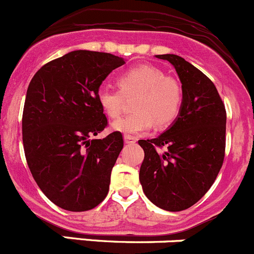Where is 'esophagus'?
I'll return each mask as SVG.
<instances>
[{"mask_svg": "<svg viewBox=\"0 0 254 254\" xmlns=\"http://www.w3.org/2000/svg\"><path fill=\"white\" fill-rule=\"evenodd\" d=\"M135 142H137V138L133 137V135H129V134L125 135V143H127V144H134Z\"/></svg>", "mask_w": 254, "mask_h": 254, "instance_id": "esophagus-1", "label": "esophagus"}]
</instances>
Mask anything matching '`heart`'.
<instances>
[{"label":"heart","instance_id":"1","mask_svg":"<svg viewBox=\"0 0 254 254\" xmlns=\"http://www.w3.org/2000/svg\"><path fill=\"white\" fill-rule=\"evenodd\" d=\"M120 90L101 87L97 101L110 119H119L126 107V99L134 98V112L115 122L114 128L127 134L148 130L172 124L179 115L183 104V91L179 82L164 71L150 65L133 67L120 75Z\"/></svg>","mask_w":254,"mask_h":254}]
</instances>
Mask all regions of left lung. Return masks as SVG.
Here are the masks:
<instances>
[{"label":"left lung","instance_id":"obj_1","mask_svg":"<svg viewBox=\"0 0 254 254\" xmlns=\"http://www.w3.org/2000/svg\"><path fill=\"white\" fill-rule=\"evenodd\" d=\"M157 58L177 70L183 104L169 129L153 139L138 140L144 150L139 182L145 196L158 207L183 211L209 191L222 167L226 109L213 82L197 67L179 55Z\"/></svg>","mask_w":254,"mask_h":254}]
</instances>
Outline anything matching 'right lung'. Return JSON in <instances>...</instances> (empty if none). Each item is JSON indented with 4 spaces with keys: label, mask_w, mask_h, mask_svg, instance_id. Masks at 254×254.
<instances>
[{
    "label": "right lung",
    "mask_w": 254,
    "mask_h": 254,
    "mask_svg": "<svg viewBox=\"0 0 254 254\" xmlns=\"http://www.w3.org/2000/svg\"><path fill=\"white\" fill-rule=\"evenodd\" d=\"M125 64L110 53L74 50L43 65L22 116L27 164L45 196L67 211L96 207L109 192L122 133L90 139L109 125L97 101L107 75Z\"/></svg>",
    "instance_id": "right-lung-1"
}]
</instances>
